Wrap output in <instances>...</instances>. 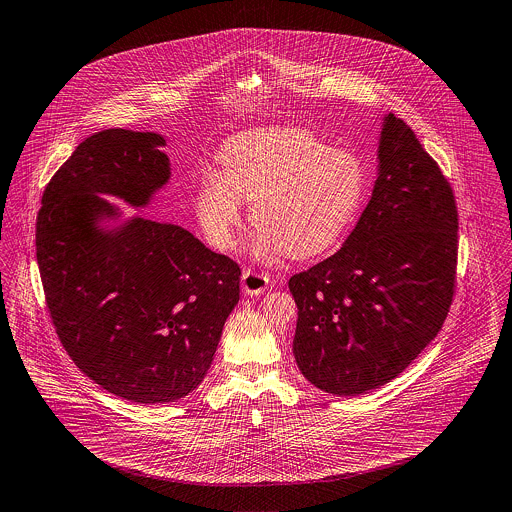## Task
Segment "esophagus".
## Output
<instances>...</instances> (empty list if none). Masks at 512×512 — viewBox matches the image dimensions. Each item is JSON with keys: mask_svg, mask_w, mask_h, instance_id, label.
Instances as JSON below:
<instances>
[{"mask_svg": "<svg viewBox=\"0 0 512 512\" xmlns=\"http://www.w3.org/2000/svg\"><path fill=\"white\" fill-rule=\"evenodd\" d=\"M240 285H242V291L246 295H260L268 289L270 278L266 274H260V272H254V270H244Z\"/></svg>", "mask_w": 512, "mask_h": 512, "instance_id": "34e87169", "label": "esophagus"}]
</instances>
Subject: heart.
Wrapping results in <instances>:
<instances>
[{
  "mask_svg": "<svg viewBox=\"0 0 512 512\" xmlns=\"http://www.w3.org/2000/svg\"><path fill=\"white\" fill-rule=\"evenodd\" d=\"M221 166L195 195L201 231L217 250H231L244 219L242 198L258 227L250 250L260 260L330 250L354 223L368 182L358 154L297 127L236 135L221 150Z\"/></svg>",
  "mask_w": 512,
  "mask_h": 512,
  "instance_id": "1",
  "label": "heart"
}]
</instances>
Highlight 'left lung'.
Instances as JSON below:
<instances>
[{"mask_svg":"<svg viewBox=\"0 0 512 512\" xmlns=\"http://www.w3.org/2000/svg\"><path fill=\"white\" fill-rule=\"evenodd\" d=\"M456 262L452 187L411 127L389 113L358 225L336 254L289 279L301 373L346 397L395 379L444 325Z\"/></svg>","mask_w":512,"mask_h":512,"instance_id":"8db88e82","label":"left lung"}]
</instances>
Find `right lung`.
I'll return each instance as SVG.
<instances>
[{
    "instance_id": "right-lung-1",
    "label": "right lung",
    "mask_w": 512,
    "mask_h": 512,
    "mask_svg": "<svg viewBox=\"0 0 512 512\" xmlns=\"http://www.w3.org/2000/svg\"><path fill=\"white\" fill-rule=\"evenodd\" d=\"M158 133L107 129L78 144L37 215V262L52 325L105 391L154 405L186 397L209 370L238 303L240 268L199 238L133 215L170 182Z\"/></svg>"
}]
</instances>
